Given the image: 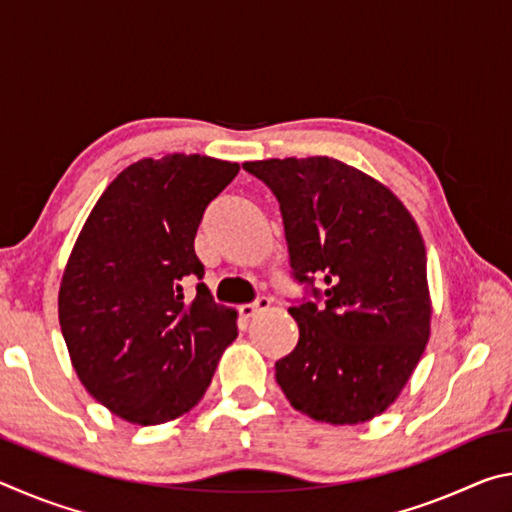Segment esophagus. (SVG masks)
<instances>
[{
    "instance_id": "34e87169",
    "label": "esophagus",
    "mask_w": 512,
    "mask_h": 512,
    "mask_svg": "<svg viewBox=\"0 0 512 512\" xmlns=\"http://www.w3.org/2000/svg\"><path fill=\"white\" fill-rule=\"evenodd\" d=\"M268 305H271V300L268 298H257L255 302H248V305H241L239 307V316L241 318H253L259 311H264Z\"/></svg>"
}]
</instances>
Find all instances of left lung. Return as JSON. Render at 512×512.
Instances as JSON below:
<instances>
[{"label":"left lung","mask_w":512,"mask_h":512,"mask_svg":"<svg viewBox=\"0 0 512 512\" xmlns=\"http://www.w3.org/2000/svg\"><path fill=\"white\" fill-rule=\"evenodd\" d=\"M244 169L280 201L293 277L323 300L289 307L300 339L275 361L277 384L293 409L318 422H368L397 400L429 341L418 223L386 185L327 155Z\"/></svg>","instance_id":"left-lung-1"}]
</instances>
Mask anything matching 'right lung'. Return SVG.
<instances>
[{"label": "right lung", "instance_id": "right-lung-1", "mask_svg": "<svg viewBox=\"0 0 512 512\" xmlns=\"http://www.w3.org/2000/svg\"><path fill=\"white\" fill-rule=\"evenodd\" d=\"M237 162L171 153L126 167L106 187L67 259L58 320L94 400L121 420L162 424L201 402L237 311L216 305L194 253L205 207Z\"/></svg>", "mask_w": 512, "mask_h": 512}]
</instances>
